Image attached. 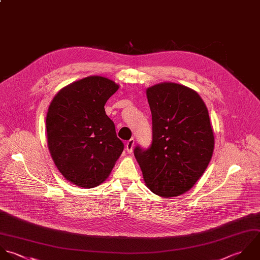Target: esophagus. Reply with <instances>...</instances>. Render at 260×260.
I'll return each mask as SVG.
<instances>
[{"label": "esophagus", "instance_id": "34e87169", "mask_svg": "<svg viewBox=\"0 0 260 260\" xmlns=\"http://www.w3.org/2000/svg\"><path fill=\"white\" fill-rule=\"evenodd\" d=\"M134 144H135V140L134 139H131L126 142V145H125V148H126V151L127 153H132L133 152V149H134Z\"/></svg>", "mask_w": 260, "mask_h": 260}]
</instances>
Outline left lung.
Listing matches in <instances>:
<instances>
[{
  "label": "left lung",
  "instance_id": "left-lung-1",
  "mask_svg": "<svg viewBox=\"0 0 260 260\" xmlns=\"http://www.w3.org/2000/svg\"><path fill=\"white\" fill-rule=\"evenodd\" d=\"M152 144L136 146L135 157L152 192L173 198L189 190L207 169L214 133L207 106L193 90L176 83L147 89Z\"/></svg>",
  "mask_w": 260,
  "mask_h": 260
}]
</instances>
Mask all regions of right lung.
<instances>
[{"instance_id": "1", "label": "right lung", "mask_w": 260, "mask_h": 260, "mask_svg": "<svg viewBox=\"0 0 260 260\" xmlns=\"http://www.w3.org/2000/svg\"><path fill=\"white\" fill-rule=\"evenodd\" d=\"M113 81L91 76L61 89L46 115L51 158L72 183L92 188L110 174L124 145L104 105L117 91Z\"/></svg>"}]
</instances>
